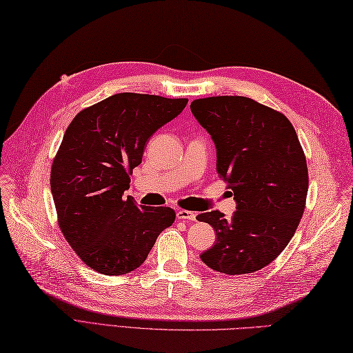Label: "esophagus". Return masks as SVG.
<instances>
[{
  "mask_svg": "<svg viewBox=\"0 0 353 353\" xmlns=\"http://www.w3.org/2000/svg\"><path fill=\"white\" fill-rule=\"evenodd\" d=\"M176 219L178 220H196V212L187 211V210H178Z\"/></svg>",
  "mask_w": 353,
  "mask_h": 353,
  "instance_id": "1",
  "label": "esophagus"
}]
</instances>
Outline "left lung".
Returning <instances> with one entry per match:
<instances>
[{
  "label": "left lung",
  "instance_id": "8db88e82",
  "mask_svg": "<svg viewBox=\"0 0 353 353\" xmlns=\"http://www.w3.org/2000/svg\"><path fill=\"white\" fill-rule=\"evenodd\" d=\"M192 114L211 134L217 174L234 192L236 211L196 219L216 230V244L201 254L211 270L241 276L262 270L285 250L305 208L308 172L289 119L253 99H197Z\"/></svg>",
  "mask_w": 353,
  "mask_h": 353
}]
</instances>
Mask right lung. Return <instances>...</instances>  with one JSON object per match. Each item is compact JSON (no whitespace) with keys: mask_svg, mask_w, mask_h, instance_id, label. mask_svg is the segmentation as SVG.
<instances>
[{"mask_svg":"<svg viewBox=\"0 0 353 353\" xmlns=\"http://www.w3.org/2000/svg\"><path fill=\"white\" fill-rule=\"evenodd\" d=\"M187 99L119 92L81 110L50 170V192L67 243L105 276L134 271L175 221L169 206L124 197L150 137L181 114Z\"/></svg>","mask_w":353,"mask_h":353,"instance_id":"obj_1","label":"right lung"}]
</instances>
